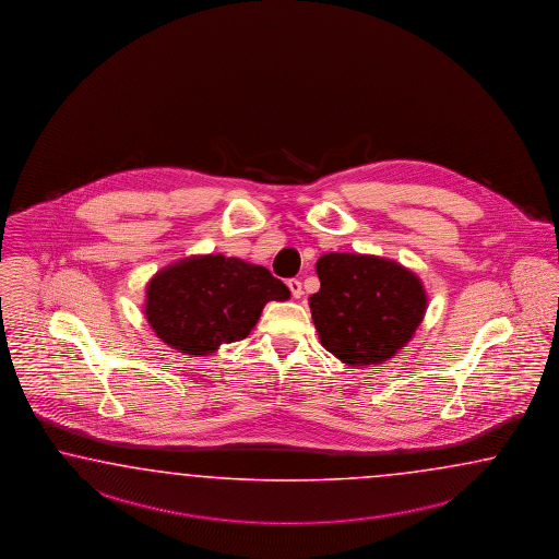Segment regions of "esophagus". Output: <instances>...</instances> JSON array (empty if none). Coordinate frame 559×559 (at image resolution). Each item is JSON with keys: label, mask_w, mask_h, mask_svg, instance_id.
Segmentation results:
<instances>
[{"label": "esophagus", "mask_w": 559, "mask_h": 559, "mask_svg": "<svg viewBox=\"0 0 559 559\" xmlns=\"http://www.w3.org/2000/svg\"><path fill=\"white\" fill-rule=\"evenodd\" d=\"M286 285L290 288V295H293L295 299L302 297V283H300L299 278H290Z\"/></svg>", "instance_id": "obj_1"}]
</instances>
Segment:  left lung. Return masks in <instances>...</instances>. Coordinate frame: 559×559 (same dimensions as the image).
<instances>
[{
    "label": "left lung",
    "mask_w": 559,
    "mask_h": 559,
    "mask_svg": "<svg viewBox=\"0 0 559 559\" xmlns=\"http://www.w3.org/2000/svg\"><path fill=\"white\" fill-rule=\"evenodd\" d=\"M317 274L321 288L309 297L314 328L347 366L392 359L423 323V281L395 260L331 252L317 260Z\"/></svg>",
    "instance_id": "8db88e82"
}]
</instances>
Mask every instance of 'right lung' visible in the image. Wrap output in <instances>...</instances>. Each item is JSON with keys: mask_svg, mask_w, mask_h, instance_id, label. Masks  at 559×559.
Returning a JSON list of instances; mask_svg holds the SVG:
<instances>
[{"mask_svg": "<svg viewBox=\"0 0 559 559\" xmlns=\"http://www.w3.org/2000/svg\"><path fill=\"white\" fill-rule=\"evenodd\" d=\"M288 297L285 283L264 266L205 254L179 260L151 278L145 317L179 354L210 355L248 337L269 300Z\"/></svg>", "mask_w": 559, "mask_h": 559, "instance_id": "obj_1", "label": "right lung"}]
</instances>
